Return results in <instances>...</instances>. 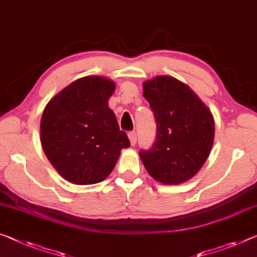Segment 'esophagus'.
Masks as SVG:
<instances>
[{"label": "esophagus", "mask_w": 257, "mask_h": 257, "mask_svg": "<svg viewBox=\"0 0 257 257\" xmlns=\"http://www.w3.org/2000/svg\"><path fill=\"white\" fill-rule=\"evenodd\" d=\"M128 139L130 142H131V145L134 146L137 144V133L136 132H130L128 133Z\"/></svg>", "instance_id": "1"}]
</instances>
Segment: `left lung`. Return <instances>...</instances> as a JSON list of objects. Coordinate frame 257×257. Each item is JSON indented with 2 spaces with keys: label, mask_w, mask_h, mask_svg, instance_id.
Listing matches in <instances>:
<instances>
[{
  "label": "left lung",
  "mask_w": 257,
  "mask_h": 257,
  "mask_svg": "<svg viewBox=\"0 0 257 257\" xmlns=\"http://www.w3.org/2000/svg\"><path fill=\"white\" fill-rule=\"evenodd\" d=\"M144 96L156 120V140L140 159L147 172L164 185L193 178L206 163L215 138L214 117L186 84L171 76L144 82Z\"/></svg>",
  "instance_id": "left-lung-1"
}]
</instances>
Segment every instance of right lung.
<instances>
[{
  "instance_id": "add662e5",
  "label": "right lung",
  "mask_w": 257,
  "mask_h": 257,
  "mask_svg": "<svg viewBox=\"0 0 257 257\" xmlns=\"http://www.w3.org/2000/svg\"><path fill=\"white\" fill-rule=\"evenodd\" d=\"M116 84L108 78L77 79L47 103L40 123L43 152L55 170L76 185L104 180L123 148L130 147L108 101Z\"/></svg>"
}]
</instances>
